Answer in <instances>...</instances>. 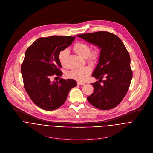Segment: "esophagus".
<instances>
[{
    "mask_svg": "<svg viewBox=\"0 0 153 153\" xmlns=\"http://www.w3.org/2000/svg\"><path fill=\"white\" fill-rule=\"evenodd\" d=\"M77 84H78V85H84L85 84V83H84V82H77Z\"/></svg>",
    "mask_w": 153,
    "mask_h": 153,
    "instance_id": "1",
    "label": "esophagus"
}]
</instances>
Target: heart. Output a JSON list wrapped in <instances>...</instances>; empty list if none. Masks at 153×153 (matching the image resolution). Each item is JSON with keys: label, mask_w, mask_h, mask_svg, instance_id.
Returning a JSON list of instances; mask_svg holds the SVG:
<instances>
[{"label": "heart", "mask_w": 153, "mask_h": 153, "mask_svg": "<svg viewBox=\"0 0 153 153\" xmlns=\"http://www.w3.org/2000/svg\"><path fill=\"white\" fill-rule=\"evenodd\" d=\"M74 52L79 56L87 58L90 62H95L98 57L99 52L98 49H95L90 52L91 48L89 45L84 42H78L74 46ZM69 55L68 49L61 51L58 55V59L61 65L65 66L67 58ZM91 69L88 66L76 69L68 72V76L79 82H83L85 81L88 75L91 74Z\"/></svg>", "instance_id": "obj_1"}]
</instances>
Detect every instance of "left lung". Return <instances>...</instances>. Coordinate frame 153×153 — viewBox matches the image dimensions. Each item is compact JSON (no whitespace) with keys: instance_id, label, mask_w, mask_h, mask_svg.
<instances>
[{"instance_id":"1","label":"left lung","mask_w":153,"mask_h":153,"mask_svg":"<svg viewBox=\"0 0 153 153\" xmlns=\"http://www.w3.org/2000/svg\"><path fill=\"white\" fill-rule=\"evenodd\" d=\"M100 49L98 63L92 76L103 81L92 84L94 92L87 97L89 102L98 109H112L127 94L132 77L130 56L121 40L115 35L105 31L76 35Z\"/></svg>"}]
</instances>
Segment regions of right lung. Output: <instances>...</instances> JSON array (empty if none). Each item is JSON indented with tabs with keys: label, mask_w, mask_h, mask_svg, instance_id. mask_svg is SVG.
Segmentation results:
<instances>
[{
	"label": "right lung",
	"mask_w": 153,
	"mask_h": 153,
	"mask_svg": "<svg viewBox=\"0 0 153 153\" xmlns=\"http://www.w3.org/2000/svg\"><path fill=\"white\" fill-rule=\"evenodd\" d=\"M75 38L60 36L40 38L26 51L21 65L24 87L33 103L41 109L58 108L65 102L69 91L76 86V82L71 79L50 80L54 75L58 77L62 75L59 53L71 45Z\"/></svg>",
	"instance_id": "1"
}]
</instances>
